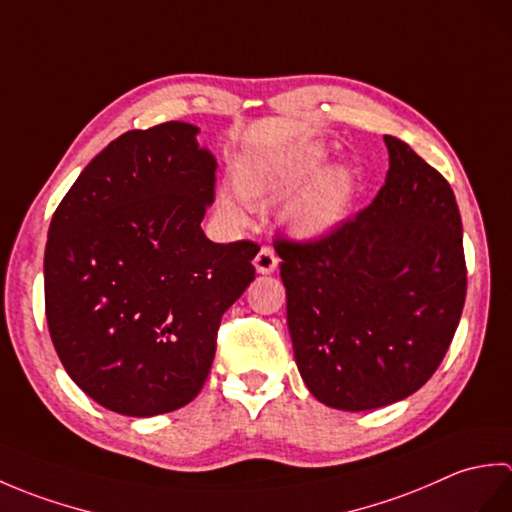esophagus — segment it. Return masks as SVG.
I'll return each mask as SVG.
<instances>
[{"label":"esophagus","mask_w":512,"mask_h":512,"mask_svg":"<svg viewBox=\"0 0 512 512\" xmlns=\"http://www.w3.org/2000/svg\"><path fill=\"white\" fill-rule=\"evenodd\" d=\"M277 264H279V257L275 255L273 248H270V246H262V248H259V253L255 255V268H257V273L270 275V273H273V270L277 268Z\"/></svg>","instance_id":"34e87169"}]
</instances>
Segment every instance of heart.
I'll return each instance as SVG.
<instances>
[{
    "mask_svg": "<svg viewBox=\"0 0 512 512\" xmlns=\"http://www.w3.org/2000/svg\"><path fill=\"white\" fill-rule=\"evenodd\" d=\"M323 165V147L317 143H303L275 158L244 165L235 173V191L248 206H262L303 187L323 169ZM352 187L354 182L350 171H323L288 206V222L292 231L306 237L328 233L345 217L352 200ZM217 209L231 224L239 226L246 222V213L239 209L231 195H220Z\"/></svg>",
    "mask_w": 512,
    "mask_h": 512,
    "instance_id": "heart-1",
    "label": "heart"
}]
</instances>
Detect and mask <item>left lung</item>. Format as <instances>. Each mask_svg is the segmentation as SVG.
<instances>
[{
  "instance_id": "1",
  "label": "left lung",
  "mask_w": 512,
  "mask_h": 512,
  "mask_svg": "<svg viewBox=\"0 0 512 512\" xmlns=\"http://www.w3.org/2000/svg\"><path fill=\"white\" fill-rule=\"evenodd\" d=\"M374 202L312 239L277 237L301 378L323 405L367 411L436 374L466 299L462 220L447 178L385 136Z\"/></svg>"
}]
</instances>
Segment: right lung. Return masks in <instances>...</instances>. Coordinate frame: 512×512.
Wrapping results in <instances>:
<instances>
[{"instance_id": "obj_1", "label": "right lung", "mask_w": 512, "mask_h": 512, "mask_svg": "<svg viewBox=\"0 0 512 512\" xmlns=\"http://www.w3.org/2000/svg\"><path fill=\"white\" fill-rule=\"evenodd\" d=\"M198 127L160 123L112 140L52 215L46 319L65 372L123 416L200 394L224 312L255 279L250 239L213 244L200 222L217 162Z\"/></svg>"}]
</instances>
